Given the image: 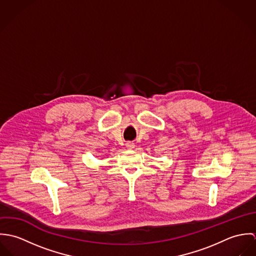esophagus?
I'll return each mask as SVG.
<instances>
[{
	"mask_svg": "<svg viewBox=\"0 0 256 256\" xmlns=\"http://www.w3.org/2000/svg\"><path fill=\"white\" fill-rule=\"evenodd\" d=\"M126 146H127L128 148H134L135 144H134L133 142H127V143H126Z\"/></svg>",
	"mask_w": 256,
	"mask_h": 256,
	"instance_id": "obj_1",
	"label": "esophagus"
}]
</instances>
